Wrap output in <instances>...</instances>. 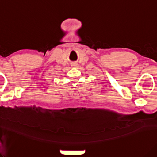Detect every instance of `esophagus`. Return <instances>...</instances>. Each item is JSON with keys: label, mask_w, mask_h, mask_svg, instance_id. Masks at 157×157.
I'll use <instances>...</instances> for the list:
<instances>
[{"label": "esophagus", "mask_w": 157, "mask_h": 157, "mask_svg": "<svg viewBox=\"0 0 157 157\" xmlns=\"http://www.w3.org/2000/svg\"><path fill=\"white\" fill-rule=\"evenodd\" d=\"M71 66L73 67H76L77 66V63H72L71 64Z\"/></svg>", "instance_id": "esophagus-1"}]
</instances>
